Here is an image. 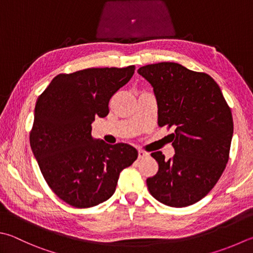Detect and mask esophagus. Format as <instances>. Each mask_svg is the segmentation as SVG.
<instances>
[{
	"label": "esophagus",
	"instance_id": "1",
	"mask_svg": "<svg viewBox=\"0 0 253 253\" xmlns=\"http://www.w3.org/2000/svg\"><path fill=\"white\" fill-rule=\"evenodd\" d=\"M150 156V153H147V152H144V151H139V160L141 159H146V157Z\"/></svg>",
	"mask_w": 253,
	"mask_h": 253
}]
</instances>
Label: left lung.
<instances>
[{
	"instance_id": "left-lung-1",
	"label": "left lung",
	"mask_w": 253,
	"mask_h": 253,
	"mask_svg": "<svg viewBox=\"0 0 253 253\" xmlns=\"http://www.w3.org/2000/svg\"><path fill=\"white\" fill-rule=\"evenodd\" d=\"M137 73L153 87L159 126H169L175 154L152 153L159 171L147 178L152 196L166 206L186 207L211 192L229 159L233 134L230 108L211 76L177 63L143 66Z\"/></svg>"
}]
</instances>
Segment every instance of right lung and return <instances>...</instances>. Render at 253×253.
<instances>
[{"label":"right lung","mask_w":253,"mask_h":253,"mask_svg":"<svg viewBox=\"0 0 253 253\" xmlns=\"http://www.w3.org/2000/svg\"><path fill=\"white\" fill-rule=\"evenodd\" d=\"M134 74L126 68H88L58 75L38 97L31 147L42 176L65 203L88 208L116 192L122 169L137 159L134 147L110 145L91 135L96 117Z\"/></svg>","instance_id":"right-lung-1"}]
</instances>
